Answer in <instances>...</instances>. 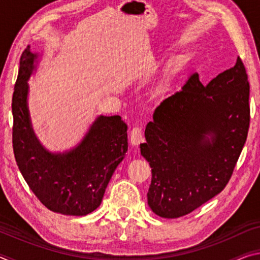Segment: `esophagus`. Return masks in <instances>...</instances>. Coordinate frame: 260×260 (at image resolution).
Returning a JSON list of instances; mask_svg holds the SVG:
<instances>
[{
	"instance_id": "34e87169",
	"label": "esophagus",
	"mask_w": 260,
	"mask_h": 260,
	"mask_svg": "<svg viewBox=\"0 0 260 260\" xmlns=\"http://www.w3.org/2000/svg\"><path fill=\"white\" fill-rule=\"evenodd\" d=\"M143 141V133L142 128L139 126H135L131 131V143L133 146H139V144Z\"/></svg>"
}]
</instances>
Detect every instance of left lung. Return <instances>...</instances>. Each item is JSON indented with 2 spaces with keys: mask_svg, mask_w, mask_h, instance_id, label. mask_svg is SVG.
<instances>
[{
  "mask_svg": "<svg viewBox=\"0 0 260 260\" xmlns=\"http://www.w3.org/2000/svg\"><path fill=\"white\" fill-rule=\"evenodd\" d=\"M250 87L240 57L203 86L191 74L148 122L141 155L151 167L148 204L174 219L200 208L226 187L248 136Z\"/></svg>",
  "mask_w": 260,
  "mask_h": 260,
  "instance_id": "obj_1",
  "label": "left lung"
}]
</instances>
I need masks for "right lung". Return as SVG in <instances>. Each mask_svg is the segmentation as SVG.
Wrapping results in <instances>:
<instances>
[{
	"label": "right lung",
	"instance_id": "add662e5",
	"mask_svg": "<svg viewBox=\"0 0 260 260\" xmlns=\"http://www.w3.org/2000/svg\"><path fill=\"white\" fill-rule=\"evenodd\" d=\"M39 55L27 47L12 96V147L25 181L41 203L57 213L86 215L101 205L114 170L128 148L127 125L120 116H99L76 147L51 152L42 146L30 122L28 79Z\"/></svg>",
	"mask_w": 260,
	"mask_h": 260
}]
</instances>
